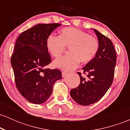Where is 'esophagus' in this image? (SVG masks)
I'll list each match as a JSON object with an SVG mask.
<instances>
[{
  "label": "esophagus",
  "mask_w": 130,
  "mask_h": 130,
  "mask_svg": "<svg viewBox=\"0 0 130 130\" xmlns=\"http://www.w3.org/2000/svg\"><path fill=\"white\" fill-rule=\"evenodd\" d=\"M67 74V72L65 71H63L62 72V77H65V76H66Z\"/></svg>",
  "instance_id": "34e87169"
}]
</instances>
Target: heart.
Instances as JSON below:
<instances>
[{
	"label": "heart",
	"mask_w": 130,
	"mask_h": 130,
	"mask_svg": "<svg viewBox=\"0 0 130 130\" xmlns=\"http://www.w3.org/2000/svg\"><path fill=\"white\" fill-rule=\"evenodd\" d=\"M46 46L55 57H60L68 46L70 52L54 61L55 66L62 69L73 70L82 63L90 62L99 48V41L96 37L76 28H64L59 36L50 35L46 40Z\"/></svg>",
	"instance_id": "1"
}]
</instances>
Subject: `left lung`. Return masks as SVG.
Here are the masks:
<instances>
[{
	"label": "left lung",
	"mask_w": 130,
	"mask_h": 130,
	"mask_svg": "<svg viewBox=\"0 0 130 130\" xmlns=\"http://www.w3.org/2000/svg\"><path fill=\"white\" fill-rule=\"evenodd\" d=\"M99 41V48L95 57L83 68L78 87L70 90V95L77 103L83 106L99 101L111 87L114 79L116 64V51L112 42L96 29H93Z\"/></svg>",
	"instance_id": "left-lung-1"
}]
</instances>
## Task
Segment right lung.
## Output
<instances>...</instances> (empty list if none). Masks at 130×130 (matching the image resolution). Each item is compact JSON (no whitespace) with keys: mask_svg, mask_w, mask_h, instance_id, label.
<instances>
[{"mask_svg":"<svg viewBox=\"0 0 130 130\" xmlns=\"http://www.w3.org/2000/svg\"><path fill=\"white\" fill-rule=\"evenodd\" d=\"M60 24H39L18 37L11 57L16 86L22 96L34 104L48 99L56 80L62 78L58 69L46 67L51 62L46 46L50 34Z\"/></svg>","mask_w":130,"mask_h":130,"instance_id":"obj_1","label":"right lung"}]
</instances>
